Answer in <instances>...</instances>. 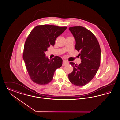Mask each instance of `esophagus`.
Segmentation results:
<instances>
[{"instance_id":"1","label":"esophagus","mask_w":120,"mask_h":120,"mask_svg":"<svg viewBox=\"0 0 120 120\" xmlns=\"http://www.w3.org/2000/svg\"><path fill=\"white\" fill-rule=\"evenodd\" d=\"M69 64V62L66 60H63L62 62V66H65Z\"/></svg>"}]
</instances>
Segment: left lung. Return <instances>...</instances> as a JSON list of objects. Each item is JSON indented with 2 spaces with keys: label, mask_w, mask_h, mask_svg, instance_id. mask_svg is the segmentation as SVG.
I'll list each match as a JSON object with an SVG mask.
<instances>
[{
  "label": "left lung",
  "mask_w": 120,
  "mask_h": 120,
  "mask_svg": "<svg viewBox=\"0 0 120 120\" xmlns=\"http://www.w3.org/2000/svg\"><path fill=\"white\" fill-rule=\"evenodd\" d=\"M69 30L76 41L75 48L80 54L81 63L77 65L70 62L73 71L68 75L71 82L82 86L90 82L99 69L101 62V48L93 33L83 26L70 27Z\"/></svg>",
  "instance_id": "obj_1"
}]
</instances>
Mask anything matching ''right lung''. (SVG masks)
Returning a JSON list of instances; mask_svg holds the SVG:
<instances>
[{
	"mask_svg": "<svg viewBox=\"0 0 120 120\" xmlns=\"http://www.w3.org/2000/svg\"><path fill=\"white\" fill-rule=\"evenodd\" d=\"M66 26L38 25L30 33L25 41L23 59L28 73L34 82L45 85L51 82L55 71L62 66V59L56 56L52 59L45 57V52L54 45L57 38Z\"/></svg>",
	"mask_w": 120,
	"mask_h": 120,
	"instance_id": "right-lung-1",
	"label": "right lung"
}]
</instances>
